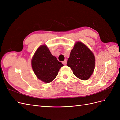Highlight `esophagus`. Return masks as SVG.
I'll return each instance as SVG.
<instances>
[{
	"label": "esophagus",
	"instance_id": "obj_1",
	"mask_svg": "<svg viewBox=\"0 0 120 120\" xmlns=\"http://www.w3.org/2000/svg\"><path fill=\"white\" fill-rule=\"evenodd\" d=\"M67 60H64V61H63V64L64 65H66V64H67Z\"/></svg>",
	"mask_w": 120,
	"mask_h": 120
}]
</instances>
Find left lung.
<instances>
[{"label": "left lung", "instance_id": "1", "mask_svg": "<svg viewBox=\"0 0 120 120\" xmlns=\"http://www.w3.org/2000/svg\"><path fill=\"white\" fill-rule=\"evenodd\" d=\"M67 64L71 68L76 77L86 81L93 73L95 67V57L85 44L77 42L71 50Z\"/></svg>", "mask_w": 120, "mask_h": 120}]
</instances>
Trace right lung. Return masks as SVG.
Here are the masks:
<instances>
[{"mask_svg": "<svg viewBox=\"0 0 120 120\" xmlns=\"http://www.w3.org/2000/svg\"><path fill=\"white\" fill-rule=\"evenodd\" d=\"M31 66L38 79L49 83L56 78L59 70L64 65L52 55L48 47L42 45L38 49L32 57Z\"/></svg>", "mask_w": 120, "mask_h": 120, "instance_id": "add662e5", "label": "right lung"}]
</instances>
